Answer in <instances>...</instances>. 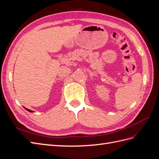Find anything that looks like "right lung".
I'll use <instances>...</instances> for the list:
<instances>
[{
    "instance_id": "1",
    "label": "right lung",
    "mask_w": 159,
    "mask_h": 159,
    "mask_svg": "<svg viewBox=\"0 0 159 159\" xmlns=\"http://www.w3.org/2000/svg\"><path fill=\"white\" fill-rule=\"evenodd\" d=\"M25 108L28 111H29V112H33L32 111H31V110H30V109H27V108H26V107H25Z\"/></svg>"
}]
</instances>
